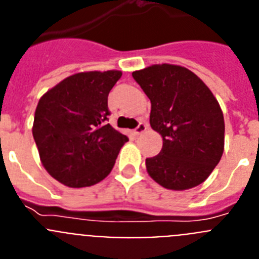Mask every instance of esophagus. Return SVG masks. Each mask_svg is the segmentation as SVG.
<instances>
[{"instance_id": "1", "label": "esophagus", "mask_w": 259, "mask_h": 259, "mask_svg": "<svg viewBox=\"0 0 259 259\" xmlns=\"http://www.w3.org/2000/svg\"><path fill=\"white\" fill-rule=\"evenodd\" d=\"M146 128H148V124H145V123H139V125H137V127L134 130V134L141 135L143 132L146 131Z\"/></svg>"}]
</instances>
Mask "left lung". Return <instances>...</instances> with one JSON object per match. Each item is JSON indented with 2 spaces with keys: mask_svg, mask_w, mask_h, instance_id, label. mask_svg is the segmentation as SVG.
<instances>
[{
  "mask_svg": "<svg viewBox=\"0 0 259 259\" xmlns=\"http://www.w3.org/2000/svg\"><path fill=\"white\" fill-rule=\"evenodd\" d=\"M132 76L152 104L150 125L163 139L159 154L146 158L153 180L174 191L207 179L224 149V118L217 98L188 68L154 65Z\"/></svg>",
  "mask_w": 259,
  "mask_h": 259,
  "instance_id": "obj_1",
  "label": "left lung"
}]
</instances>
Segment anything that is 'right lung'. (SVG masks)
Returning a JSON list of instances; mask_svg holds the SVG:
<instances>
[{
  "mask_svg": "<svg viewBox=\"0 0 259 259\" xmlns=\"http://www.w3.org/2000/svg\"><path fill=\"white\" fill-rule=\"evenodd\" d=\"M120 71L66 77L38 101L32 134L45 170L71 188L101 182L128 137L107 123V96Z\"/></svg>",
  "mask_w": 259,
  "mask_h": 259,
  "instance_id": "right-lung-1",
  "label": "right lung"
}]
</instances>
